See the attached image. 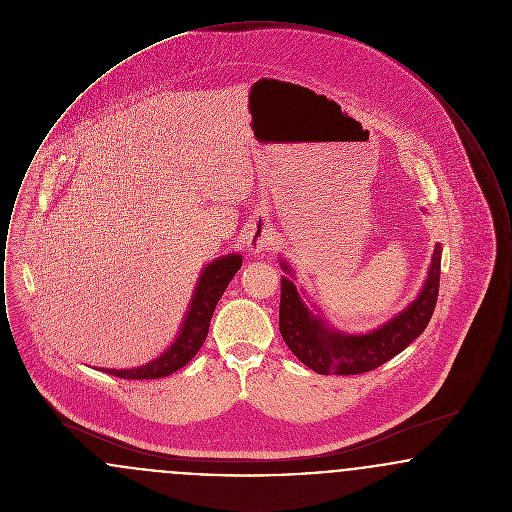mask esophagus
<instances>
[{
    "label": "esophagus",
    "mask_w": 512,
    "mask_h": 512,
    "mask_svg": "<svg viewBox=\"0 0 512 512\" xmlns=\"http://www.w3.org/2000/svg\"><path fill=\"white\" fill-rule=\"evenodd\" d=\"M268 240H270V224L267 219H257L251 224L249 230V247L251 251L259 253L267 247Z\"/></svg>",
    "instance_id": "34e87169"
}]
</instances>
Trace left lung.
I'll list each match as a JSON object with an SVG mask.
<instances>
[{"label":"left lung","mask_w":512,"mask_h":512,"mask_svg":"<svg viewBox=\"0 0 512 512\" xmlns=\"http://www.w3.org/2000/svg\"><path fill=\"white\" fill-rule=\"evenodd\" d=\"M282 267L292 272L286 263H282ZM439 270L441 249L438 244L420 295L401 311V315L363 336H349L332 330L322 318L315 317L305 307L292 280L282 278L280 334L293 355L318 374L353 376L374 370L399 355L428 326L438 301Z\"/></svg>","instance_id":"left-lung-1"}]
</instances>
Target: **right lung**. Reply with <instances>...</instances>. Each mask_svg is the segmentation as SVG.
<instances>
[{
    "label": "right lung",
    "mask_w": 512,
    "mask_h": 512,
    "mask_svg": "<svg viewBox=\"0 0 512 512\" xmlns=\"http://www.w3.org/2000/svg\"><path fill=\"white\" fill-rule=\"evenodd\" d=\"M240 267H242V255L232 253V255L220 257L209 267L203 268L197 288H195L190 311L184 318L182 330H180L176 341L161 357H157L155 361H151L147 365L130 368V370H111V368H99V370H103L111 376H119L124 380H153V378L169 376L178 368L188 365L207 338L215 307L226 290V286L230 284V280L234 278V274L240 270Z\"/></svg>",
    "instance_id": "obj_1"
}]
</instances>
